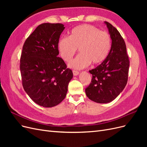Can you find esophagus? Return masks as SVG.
<instances>
[{
	"label": "esophagus",
	"mask_w": 147,
	"mask_h": 147,
	"mask_svg": "<svg viewBox=\"0 0 147 147\" xmlns=\"http://www.w3.org/2000/svg\"><path fill=\"white\" fill-rule=\"evenodd\" d=\"M73 74L74 76H76V75H78L79 74V72L78 71H77V70H73Z\"/></svg>",
	"instance_id": "obj_1"
}]
</instances>
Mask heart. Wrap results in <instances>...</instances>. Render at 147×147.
<instances>
[{"label":"heart","mask_w":147,"mask_h":147,"mask_svg":"<svg viewBox=\"0 0 147 147\" xmlns=\"http://www.w3.org/2000/svg\"><path fill=\"white\" fill-rule=\"evenodd\" d=\"M112 47V39L106 31L91 24H82L71 30L69 37L61 38L57 43L59 54L64 61L69 62L76 54L80 53L69 64L74 69H81L89 64L102 63L107 57Z\"/></svg>","instance_id":"obj_1"}]
</instances>
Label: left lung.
I'll return each instance as SVG.
<instances>
[{
    "label": "left lung",
    "instance_id": "1",
    "mask_svg": "<svg viewBox=\"0 0 147 147\" xmlns=\"http://www.w3.org/2000/svg\"><path fill=\"white\" fill-rule=\"evenodd\" d=\"M112 38V47L107 58L89 71L91 82L86 89L87 97L97 103H108L114 100L125 88L128 79L129 60L125 42L118 30L105 21Z\"/></svg>",
    "mask_w": 147,
    "mask_h": 147
}]
</instances>
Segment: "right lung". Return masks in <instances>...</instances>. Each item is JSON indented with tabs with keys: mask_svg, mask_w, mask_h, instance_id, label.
Wrapping results in <instances>:
<instances>
[{
	"mask_svg": "<svg viewBox=\"0 0 147 147\" xmlns=\"http://www.w3.org/2000/svg\"><path fill=\"white\" fill-rule=\"evenodd\" d=\"M65 29L61 23L39 25L26 40L20 58L22 84L34 102L52 107L63 101L73 77L71 69L57 57L59 39Z\"/></svg>",
	"mask_w": 147,
	"mask_h": 147,
	"instance_id": "add662e5",
	"label": "right lung"
}]
</instances>
